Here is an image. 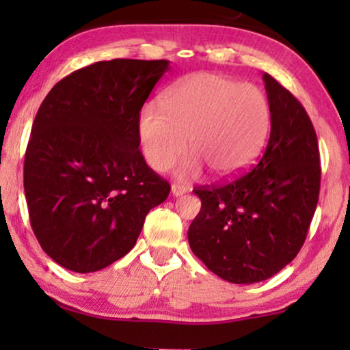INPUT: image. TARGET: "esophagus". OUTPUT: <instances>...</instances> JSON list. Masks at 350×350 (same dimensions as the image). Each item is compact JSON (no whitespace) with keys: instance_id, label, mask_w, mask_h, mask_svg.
<instances>
[{"instance_id":"obj_1","label":"esophagus","mask_w":350,"mask_h":350,"mask_svg":"<svg viewBox=\"0 0 350 350\" xmlns=\"http://www.w3.org/2000/svg\"><path fill=\"white\" fill-rule=\"evenodd\" d=\"M170 193H172V196H174V198H180V196H183L186 193V188H185V186H181V185H172Z\"/></svg>"}]
</instances>
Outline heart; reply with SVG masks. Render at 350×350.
<instances>
[{"label": "heart", "mask_w": 350, "mask_h": 350, "mask_svg": "<svg viewBox=\"0 0 350 350\" xmlns=\"http://www.w3.org/2000/svg\"><path fill=\"white\" fill-rule=\"evenodd\" d=\"M271 124L265 92L218 73L186 76L172 85L162 105L148 103L138 116V142L148 164L164 172L188 148L193 154L176 167L181 180L207 165L231 176L250 165L261 151Z\"/></svg>", "instance_id": "heart-1"}]
</instances>
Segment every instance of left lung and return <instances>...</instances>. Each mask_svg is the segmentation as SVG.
Listing matches in <instances>:
<instances>
[{"instance_id":"1","label":"left lung","mask_w":350,"mask_h":350,"mask_svg":"<svg viewBox=\"0 0 350 350\" xmlns=\"http://www.w3.org/2000/svg\"><path fill=\"white\" fill-rule=\"evenodd\" d=\"M262 81L271 108L262 156L228 183L196 188L202 207L188 229L194 255L231 284H256L284 269L303 247L319 200L312 122L271 75Z\"/></svg>"}]
</instances>
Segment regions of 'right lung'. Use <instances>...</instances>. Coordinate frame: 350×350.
Returning <instances> with one entry per match:
<instances>
[{
	"label": "right lung",
	"mask_w": 350,
	"mask_h": 350,
	"mask_svg": "<svg viewBox=\"0 0 350 350\" xmlns=\"http://www.w3.org/2000/svg\"><path fill=\"white\" fill-rule=\"evenodd\" d=\"M169 60L114 59L59 81L38 109L23 164L33 232L65 269L127 255L170 185L138 150V116Z\"/></svg>",
	"instance_id": "add662e5"
}]
</instances>
